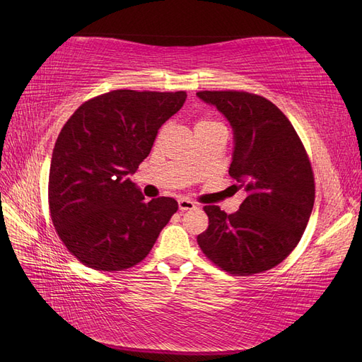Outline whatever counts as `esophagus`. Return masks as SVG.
<instances>
[{"label":"esophagus","mask_w":362,"mask_h":362,"mask_svg":"<svg viewBox=\"0 0 362 362\" xmlns=\"http://www.w3.org/2000/svg\"><path fill=\"white\" fill-rule=\"evenodd\" d=\"M178 208L181 211H187V210H193V208H196V204L192 202L190 199H180L178 201Z\"/></svg>","instance_id":"34e87169"}]
</instances>
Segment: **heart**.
Returning a JSON list of instances; mask_svg holds the SVG:
<instances>
[{
  "label": "heart",
  "instance_id": "1",
  "mask_svg": "<svg viewBox=\"0 0 362 362\" xmlns=\"http://www.w3.org/2000/svg\"><path fill=\"white\" fill-rule=\"evenodd\" d=\"M213 127H223L221 122H216V120L211 119H199L198 122L194 124V131L205 129V128H213Z\"/></svg>",
  "mask_w": 362,
  "mask_h": 362
}]
</instances>
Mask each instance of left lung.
Returning <instances> with one entry per match:
<instances>
[{
	"label": "left lung",
	"instance_id": "1",
	"mask_svg": "<svg viewBox=\"0 0 362 362\" xmlns=\"http://www.w3.org/2000/svg\"><path fill=\"white\" fill-rule=\"evenodd\" d=\"M229 120L234 156L229 175L246 198L234 214L205 205L208 228L198 245L229 275L270 270L298 246L314 206L311 161L294 127L266 98L243 90L196 93Z\"/></svg>",
	"mask_w": 362,
	"mask_h": 362
}]
</instances>
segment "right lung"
Instances as JSON below:
<instances>
[{
    "mask_svg": "<svg viewBox=\"0 0 362 362\" xmlns=\"http://www.w3.org/2000/svg\"><path fill=\"white\" fill-rule=\"evenodd\" d=\"M187 93L112 90L83 103L52 151L48 205L56 233L81 264L104 272L139 264L178 202H149L128 178Z\"/></svg>",
    "mask_w": 362,
    "mask_h": 362,
    "instance_id": "add662e5",
    "label": "right lung"
}]
</instances>
